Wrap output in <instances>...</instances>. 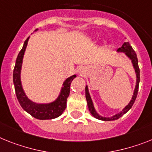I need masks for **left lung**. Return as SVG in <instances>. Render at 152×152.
Returning a JSON list of instances; mask_svg holds the SVG:
<instances>
[{
  "instance_id": "obj_1",
  "label": "left lung",
  "mask_w": 152,
  "mask_h": 152,
  "mask_svg": "<svg viewBox=\"0 0 152 152\" xmlns=\"http://www.w3.org/2000/svg\"><path fill=\"white\" fill-rule=\"evenodd\" d=\"M118 52H125V54L127 55V56L129 57L130 58L132 61V63H133V66L135 69V72H136V75H137V83H136V86H135V90L134 92V95L132 96V99H131V102H130L128 105H127L125 107V108L122 110L121 113H117L116 115H114L112 117H103L101 116L98 115L96 112L95 109L94 107V104H93V102H92L91 98H90V94H89V90H88L87 86H86V101H87V105L88 108H89V110L90 111L91 114L94 116V117H96V119L101 120V121H114V120H117L118 118H120L121 117L125 114L133 106L134 103L136 98H137V92H138V87H139V82H140V69H139L138 66V60H137V54L135 53L134 50L133 49V48L131 47V45L129 44V42H125L124 44L122 45L121 48H119L117 49Z\"/></svg>"
}]
</instances>
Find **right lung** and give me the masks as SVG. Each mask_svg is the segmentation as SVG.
Listing matches in <instances>:
<instances>
[{"instance_id": "1", "label": "right lung", "mask_w": 152, "mask_h": 152, "mask_svg": "<svg viewBox=\"0 0 152 152\" xmlns=\"http://www.w3.org/2000/svg\"><path fill=\"white\" fill-rule=\"evenodd\" d=\"M29 37L25 40L21 50L18 55L16 62L13 72V82L15 85V90L16 96L21 107L25 110L27 113L39 120H49L54 119L63 113L66 107V100L69 95L70 84L72 80L76 77V75L70 76L63 83L60 95L58 96L57 100L53 103L48 104H38L31 101L23 91L21 83L20 74H21V64H22L23 56L25 53V48L28 45Z\"/></svg>"}]
</instances>
